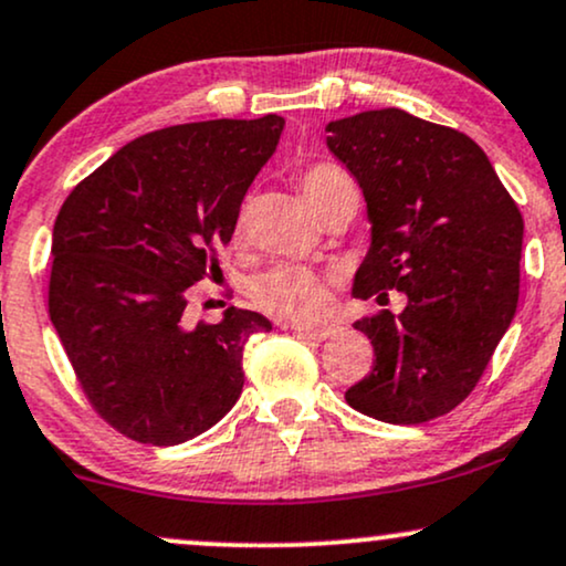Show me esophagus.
<instances>
[{
  "mask_svg": "<svg viewBox=\"0 0 566 566\" xmlns=\"http://www.w3.org/2000/svg\"><path fill=\"white\" fill-rule=\"evenodd\" d=\"M284 329H292L297 337L311 339V343H322V339L335 335V326H301V324H284Z\"/></svg>",
  "mask_w": 566,
  "mask_h": 566,
  "instance_id": "esophagus-1",
  "label": "esophagus"
}]
</instances>
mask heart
Listing matches in <instances>:
<instances>
[{"instance_id": "b5f03b06", "label": "heart", "mask_w": 566, "mask_h": 566, "mask_svg": "<svg viewBox=\"0 0 566 566\" xmlns=\"http://www.w3.org/2000/svg\"><path fill=\"white\" fill-rule=\"evenodd\" d=\"M297 181H301L305 200L311 202L318 218L329 216L332 210L343 206L358 208L356 181L337 163H313V166L303 168ZM242 221L244 216L240 218V223ZM250 292H253L258 308L271 313V316L287 318V322H308V318L322 316L326 303H329L326 276L297 263H282L263 271Z\"/></svg>"}]
</instances>
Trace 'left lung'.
<instances>
[{
	"instance_id": "obj_1",
	"label": "left lung",
	"mask_w": 566,
	"mask_h": 566,
	"mask_svg": "<svg viewBox=\"0 0 566 566\" xmlns=\"http://www.w3.org/2000/svg\"><path fill=\"white\" fill-rule=\"evenodd\" d=\"M326 147L356 176L371 248L353 295H406L400 313L356 322L374 366L345 400L387 424L453 411L480 382L520 301L524 221L474 139L385 107L326 126Z\"/></svg>"
}]
</instances>
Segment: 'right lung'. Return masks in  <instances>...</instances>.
Instances as JSON below:
<instances>
[{
    "label": "right lung",
    "mask_w": 566,
    "mask_h": 566,
    "mask_svg": "<svg viewBox=\"0 0 566 566\" xmlns=\"http://www.w3.org/2000/svg\"><path fill=\"white\" fill-rule=\"evenodd\" d=\"M282 128L263 115L145 134L60 208L50 318L88 403L126 438L179 446L240 398L244 345L271 322L231 305L189 326L184 308L189 287L221 271L218 248Z\"/></svg>",
    "instance_id": "1"
}]
</instances>
